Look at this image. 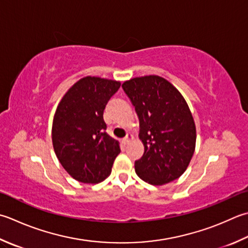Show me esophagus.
<instances>
[{
    "label": "esophagus",
    "mask_w": 248,
    "mask_h": 248,
    "mask_svg": "<svg viewBox=\"0 0 248 248\" xmlns=\"http://www.w3.org/2000/svg\"><path fill=\"white\" fill-rule=\"evenodd\" d=\"M132 139H133V135L131 134V133H128V134H127V137H125V138L124 139V143H129L130 140H132Z\"/></svg>",
    "instance_id": "esophagus-1"
}]
</instances>
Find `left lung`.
I'll return each mask as SVG.
<instances>
[{"mask_svg": "<svg viewBox=\"0 0 248 248\" xmlns=\"http://www.w3.org/2000/svg\"><path fill=\"white\" fill-rule=\"evenodd\" d=\"M123 88L137 110L145 149L134 163L135 173L154 186L175 181L187 170L196 148V124L186 100L158 75L134 77Z\"/></svg>", "mask_w": 248, "mask_h": 248, "instance_id": "8db88e82", "label": "left lung"}]
</instances>
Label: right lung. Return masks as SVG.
Segmentation results:
<instances>
[{"label": "right lung", "instance_id": "1", "mask_svg": "<svg viewBox=\"0 0 248 248\" xmlns=\"http://www.w3.org/2000/svg\"><path fill=\"white\" fill-rule=\"evenodd\" d=\"M120 81L86 76L62 96L53 116L51 139L61 166L84 184H98L109 176L119 142L105 132L103 111Z\"/></svg>", "mask_w": 248, "mask_h": 248}]
</instances>
